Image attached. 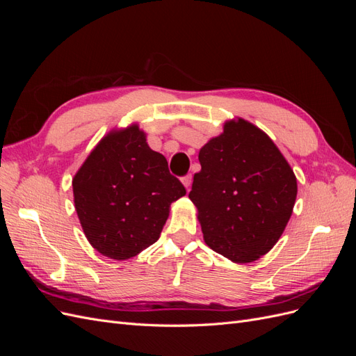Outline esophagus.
<instances>
[{
	"instance_id": "34e87169",
	"label": "esophagus",
	"mask_w": 356,
	"mask_h": 356,
	"mask_svg": "<svg viewBox=\"0 0 356 356\" xmlns=\"http://www.w3.org/2000/svg\"><path fill=\"white\" fill-rule=\"evenodd\" d=\"M181 181H182V184H184V187H186L187 190H190V187H191V182H193V177H191V174L186 175L184 178L181 179Z\"/></svg>"
}]
</instances>
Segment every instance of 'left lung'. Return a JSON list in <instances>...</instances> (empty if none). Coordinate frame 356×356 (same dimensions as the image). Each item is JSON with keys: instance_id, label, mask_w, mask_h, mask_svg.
<instances>
[{"instance_id": "obj_1", "label": "left lung", "mask_w": 356, "mask_h": 356, "mask_svg": "<svg viewBox=\"0 0 356 356\" xmlns=\"http://www.w3.org/2000/svg\"><path fill=\"white\" fill-rule=\"evenodd\" d=\"M190 200L204 243L233 263H252L281 238L297 197L294 170L255 124L233 118L199 152Z\"/></svg>"}]
</instances>
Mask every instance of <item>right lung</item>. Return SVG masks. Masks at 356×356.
<instances>
[{"instance_id": "1", "label": "right lung", "mask_w": 356, "mask_h": 356, "mask_svg": "<svg viewBox=\"0 0 356 356\" xmlns=\"http://www.w3.org/2000/svg\"><path fill=\"white\" fill-rule=\"evenodd\" d=\"M81 229L99 254L124 261L159 238L170 203L186 195L136 123L113 129L72 178Z\"/></svg>"}]
</instances>
